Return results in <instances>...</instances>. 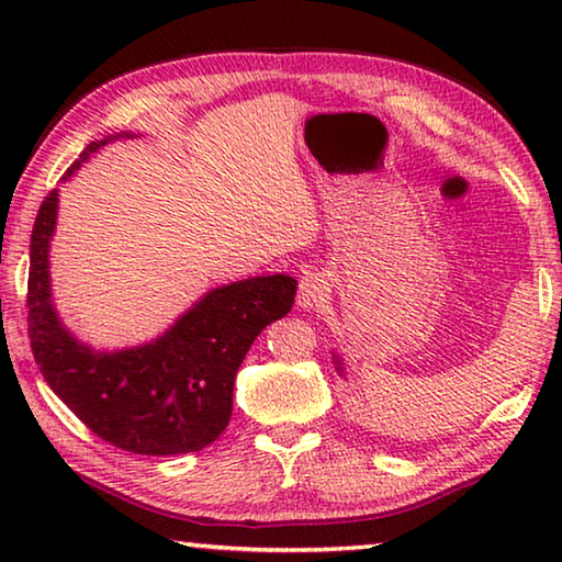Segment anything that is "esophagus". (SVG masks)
<instances>
[{
	"label": "esophagus",
	"instance_id": "34e87169",
	"mask_svg": "<svg viewBox=\"0 0 562 562\" xmlns=\"http://www.w3.org/2000/svg\"><path fill=\"white\" fill-rule=\"evenodd\" d=\"M327 292L329 288L319 272H304L300 280V294H297L300 307H315V304H319L327 297Z\"/></svg>",
	"mask_w": 562,
	"mask_h": 562
}]
</instances>
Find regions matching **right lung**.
Returning a JSON list of instances; mask_svg holds the SVG:
<instances>
[{
    "label": "right lung",
    "mask_w": 562,
    "mask_h": 562,
    "mask_svg": "<svg viewBox=\"0 0 562 562\" xmlns=\"http://www.w3.org/2000/svg\"><path fill=\"white\" fill-rule=\"evenodd\" d=\"M106 140L89 144L69 178ZM56 190L36 213L30 247V341L52 392L116 449L140 456L201 451L225 431L233 386L247 349L270 322L288 315L297 282L288 274L225 284L188 310L150 345L101 355L61 327L49 300V240Z\"/></svg>",
    "instance_id": "add662e5"
}]
</instances>
